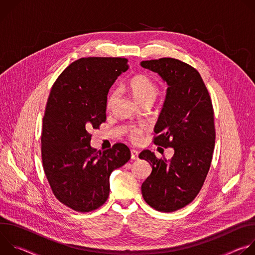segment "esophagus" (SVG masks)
I'll return each instance as SVG.
<instances>
[{
	"instance_id": "34e87169",
	"label": "esophagus",
	"mask_w": 255,
	"mask_h": 255,
	"mask_svg": "<svg viewBox=\"0 0 255 255\" xmlns=\"http://www.w3.org/2000/svg\"><path fill=\"white\" fill-rule=\"evenodd\" d=\"M138 154H139V152H138L137 150L131 149V158H132L133 160H137V159H138Z\"/></svg>"
}]
</instances>
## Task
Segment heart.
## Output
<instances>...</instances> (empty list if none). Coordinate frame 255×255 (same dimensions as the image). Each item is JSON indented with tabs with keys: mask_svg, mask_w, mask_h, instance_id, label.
Masks as SVG:
<instances>
[{
	"mask_svg": "<svg viewBox=\"0 0 255 255\" xmlns=\"http://www.w3.org/2000/svg\"><path fill=\"white\" fill-rule=\"evenodd\" d=\"M128 88L133 97L138 101L142 102L146 99H155L158 94V88L147 76L136 75L128 81ZM116 98V92H113L108 99V107H111ZM142 134L141 128H133L130 131V137L133 140H137Z\"/></svg>",
	"mask_w": 255,
	"mask_h": 255,
	"instance_id": "b5f03b06",
	"label": "heart"
}]
</instances>
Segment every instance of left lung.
<instances>
[{
	"mask_svg": "<svg viewBox=\"0 0 255 255\" xmlns=\"http://www.w3.org/2000/svg\"><path fill=\"white\" fill-rule=\"evenodd\" d=\"M140 65L168 86L153 142L174 150L168 161L148 149L139 154L152 167L141 186L142 197L159 212H173L196 198L208 174L216 137L212 101L197 69L183 61L164 57Z\"/></svg>",
	"mask_w": 255,
	"mask_h": 255,
	"instance_id": "1",
	"label": "left lung"
}]
</instances>
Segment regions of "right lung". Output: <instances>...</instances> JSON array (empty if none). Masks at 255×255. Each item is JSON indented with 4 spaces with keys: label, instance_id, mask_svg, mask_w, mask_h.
Listing matches in <instances>:
<instances>
[{
    "label": "right lung",
    "instance_id": "obj_1",
    "mask_svg": "<svg viewBox=\"0 0 255 255\" xmlns=\"http://www.w3.org/2000/svg\"><path fill=\"white\" fill-rule=\"evenodd\" d=\"M128 68L126 58H80L51 89L41 134L43 168L56 199L75 211L101 207L109 197L112 171L130 159L123 143L98 152L89 132L106 121L109 90Z\"/></svg>",
    "mask_w": 255,
    "mask_h": 255
}]
</instances>
